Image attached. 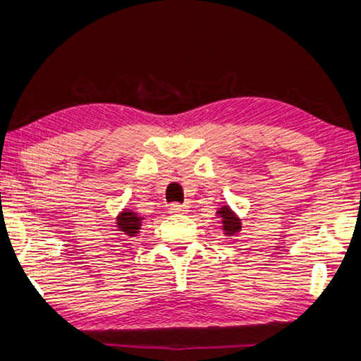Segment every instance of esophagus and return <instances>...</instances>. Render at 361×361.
<instances>
[{"label": "esophagus", "instance_id": "1", "mask_svg": "<svg viewBox=\"0 0 361 361\" xmlns=\"http://www.w3.org/2000/svg\"><path fill=\"white\" fill-rule=\"evenodd\" d=\"M186 212H188V208L185 205H181V203H172V205H170V208H169L170 214H183Z\"/></svg>", "mask_w": 361, "mask_h": 361}]
</instances>
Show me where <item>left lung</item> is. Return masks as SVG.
Segmentation results:
<instances>
[{"mask_svg": "<svg viewBox=\"0 0 361 361\" xmlns=\"http://www.w3.org/2000/svg\"><path fill=\"white\" fill-rule=\"evenodd\" d=\"M216 214L219 216L222 231H224L227 237H233L235 233H238L241 231V219L232 212V208L228 205H222L218 212H216Z\"/></svg>", "mask_w": 361, "mask_h": 361, "instance_id": "1", "label": "left lung"}]
</instances>
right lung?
<instances>
[{"label":"right lung","instance_id":"obj_1","mask_svg":"<svg viewBox=\"0 0 361 361\" xmlns=\"http://www.w3.org/2000/svg\"><path fill=\"white\" fill-rule=\"evenodd\" d=\"M142 221V216L133 212V209H123V212L116 216V227L118 231L126 233L128 237H135L140 231Z\"/></svg>","mask_w":361,"mask_h":361}]
</instances>
